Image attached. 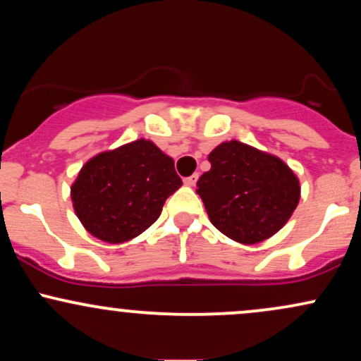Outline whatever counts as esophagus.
I'll list each match as a JSON object with an SVG mask.
<instances>
[{
  "instance_id": "1",
  "label": "esophagus",
  "mask_w": 361,
  "mask_h": 361,
  "mask_svg": "<svg viewBox=\"0 0 361 361\" xmlns=\"http://www.w3.org/2000/svg\"><path fill=\"white\" fill-rule=\"evenodd\" d=\"M185 185L186 186H195V183H197L198 181V173H193L192 176H188V178H185Z\"/></svg>"
}]
</instances>
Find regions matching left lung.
<instances>
[{"label":"left lung","instance_id":"left-lung-1","mask_svg":"<svg viewBox=\"0 0 361 361\" xmlns=\"http://www.w3.org/2000/svg\"><path fill=\"white\" fill-rule=\"evenodd\" d=\"M197 181L210 222L227 238L255 244L279 233L300 198L297 176L279 157L231 140L209 154Z\"/></svg>","mask_w":361,"mask_h":361}]
</instances>
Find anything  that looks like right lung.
<instances>
[{"label":"right lung","mask_w":361,"mask_h":361,"mask_svg":"<svg viewBox=\"0 0 361 361\" xmlns=\"http://www.w3.org/2000/svg\"><path fill=\"white\" fill-rule=\"evenodd\" d=\"M180 186L175 161L139 139L90 159L71 186V198L90 234L118 244L152 226Z\"/></svg>","instance_id":"obj_1"}]
</instances>
